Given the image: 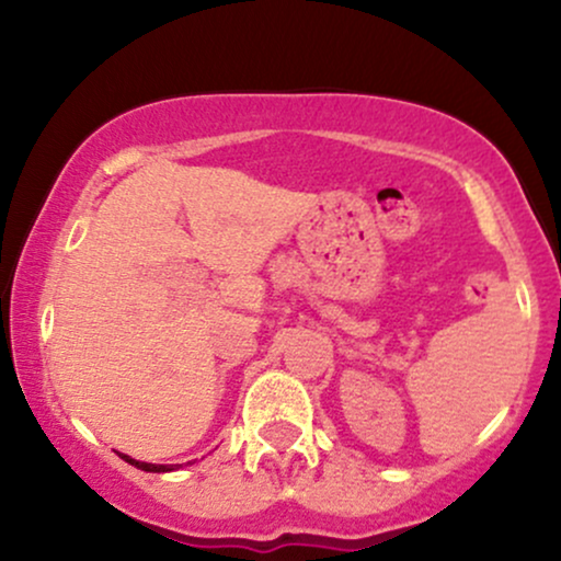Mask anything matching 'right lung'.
<instances>
[{"label":"right lung","mask_w":561,"mask_h":561,"mask_svg":"<svg viewBox=\"0 0 561 561\" xmlns=\"http://www.w3.org/2000/svg\"><path fill=\"white\" fill-rule=\"evenodd\" d=\"M124 459L128 461L131 467L137 469H145V472H171L173 467H165V465H147V461H137V459H128V456H124Z\"/></svg>","instance_id":"1"}]
</instances>
